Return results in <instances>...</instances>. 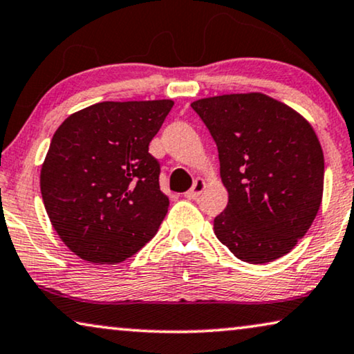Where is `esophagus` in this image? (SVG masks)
I'll use <instances>...</instances> for the list:
<instances>
[{"instance_id": "1", "label": "esophagus", "mask_w": 354, "mask_h": 354, "mask_svg": "<svg viewBox=\"0 0 354 354\" xmlns=\"http://www.w3.org/2000/svg\"><path fill=\"white\" fill-rule=\"evenodd\" d=\"M205 179H202V178H197L196 179V183H194V186L189 189V191L184 194V197L186 198H191V201H194V198H197L198 196H201V194L203 192V189H205Z\"/></svg>"}]
</instances>
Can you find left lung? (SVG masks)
<instances>
[{
	"instance_id": "1",
	"label": "left lung",
	"mask_w": 354,
	"mask_h": 354,
	"mask_svg": "<svg viewBox=\"0 0 354 354\" xmlns=\"http://www.w3.org/2000/svg\"><path fill=\"white\" fill-rule=\"evenodd\" d=\"M220 156L229 202L213 229L239 260L265 265L287 255L319 212L324 153L315 129L263 93L194 101Z\"/></svg>"
}]
</instances>
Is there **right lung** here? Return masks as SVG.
<instances>
[{
	"mask_svg": "<svg viewBox=\"0 0 354 354\" xmlns=\"http://www.w3.org/2000/svg\"><path fill=\"white\" fill-rule=\"evenodd\" d=\"M173 104L97 102L54 133L39 173L41 197L57 236L82 260L115 265L157 234L170 202L149 142Z\"/></svg>",
	"mask_w": 354,
	"mask_h": 354,
	"instance_id": "obj_1",
	"label": "right lung"
}]
</instances>
